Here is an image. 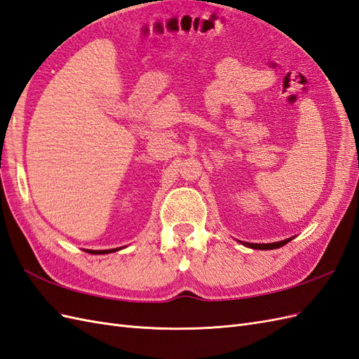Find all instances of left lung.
<instances>
[{
  "label": "left lung",
  "mask_w": 359,
  "mask_h": 359,
  "mask_svg": "<svg viewBox=\"0 0 359 359\" xmlns=\"http://www.w3.org/2000/svg\"><path fill=\"white\" fill-rule=\"evenodd\" d=\"M290 240H293V237L285 238L283 241H275V243H248V241H240L241 245H245L250 249H259V250H270V249H278V248H283L284 245H287Z\"/></svg>",
  "instance_id": "obj_1"
}]
</instances>
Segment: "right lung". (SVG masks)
Here are the masks:
<instances>
[{
    "label": "right lung",
    "mask_w": 359,
    "mask_h": 359,
    "mask_svg": "<svg viewBox=\"0 0 359 359\" xmlns=\"http://www.w3.org/2000/svg\"><path fill=\"white\" fill-rule=\"evenodd\" d=\"M121 248H116V249H105V250H92V249H86V252H89V254L93 255H102V254H111V252L119 250Z\"/></svg>",
    "instance_id": "1"
}]
</instances>
